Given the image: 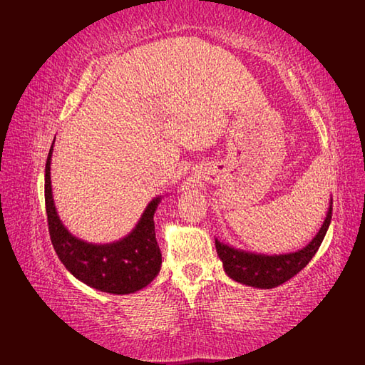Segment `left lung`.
<instances>
[{
  "instance_id": "1",
  "label": "left lung",
  "mask_w": 365,
  "mask_h": 365,
  "mask_svg": "<svg viewBox=\"0 0 365 365\" xmlns=\"http://www.w3.org/2000/svg\"><path fill=\"white\" fill-rule=\"evenodd\" d=\"M331 216L332 205H329L328 215L324 218L319 234L314 237L312 242L306 247H302V250L297 252L279 255L254 254L235 250V247L215 240L216 252H218L220 259L222 260L224 271L234 281L245 285L257 287V289H273V287L281 285L292 279L294 274H298L311 262L315 252L319 251L324 235H327L331 224Z\"/></svg>"
}]
</instances>
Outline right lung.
Instances as JSON below:
<instances>
[{
    "label": "right lung",
    "instance_id": "add662e5",
    "mask_svg": "<svg viewBox=\"0 0 365 365\" xmlns=\"http://www.w3.org/2000/svg\"><path fill=\"white\" fill-rule=\"evenodd\" d=\"M53 145L45 165V208L48 230L59 260L81 282L100 292L127 294L149 285L161 268V251L155 238L153 215L161 196L150 200L130 234L115 243L92 245L73 237L54 207L51 191Z\"/></svg>",
    "mask_w": 365,
    "mask_h": 365
}]
</instances>
